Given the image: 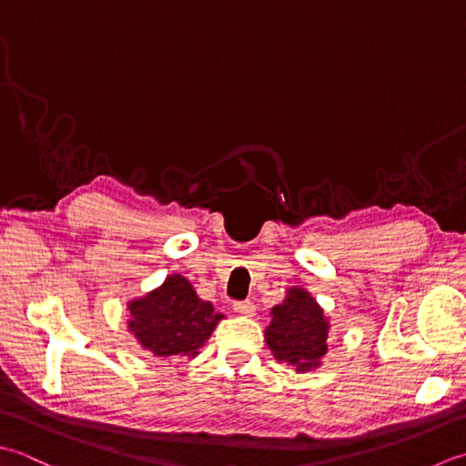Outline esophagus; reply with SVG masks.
Segmentation results:
<instances>
[{
  "label": "esophagus",
  "instance_id": "34e87169",
  "mask_svg": "<svg viewBox=\"0 0 466 466\" xmlns=\"http://www.w3.org/2000/svg\"><path fill=\"white\" fill-rule=\"evenodd\" d=\"M237 316H243V318H251L255 316V306L251 301H237L233 306Z\"/></svg>",
  "mask_w": 466,
  "mask_h": 466
}]
</instances>
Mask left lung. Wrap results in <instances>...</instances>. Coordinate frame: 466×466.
<instances>
[{
	"instance_id": "1",
	"label": "left lung",
	"mask_w": 466,
	"mask_h": 466,
	"mask_svg": "<svg viewBox=\"0 0 466 466\" xmlns=\"http://www.w3.org/2000/svg\"><path fill=\"white\" fill-rule=\"evenodd\" d=\"M269 326L265 328V344L279 364L291 366L306 374L324 364L329 350V319L324 308L308 289L293 286L286 299L269 311Z\"/></svg>"
}]
</instances>
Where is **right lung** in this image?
Listing matches in <instances>:
<instances>
[{
    "mask_svg": "<svg viewBox=\"0 0 466 466\" xmlns=\"http://www.w3.org/2000/svg\"><path fill=\"white\" fill-rule=\"evenodd\" d=\"M127 311L128 334L137 344L168 362L195 358L225 318L180 273H170L158 288L130 299Z\"/></svg>",
    "mask_w": 466,
    "mask_h": 466,
    "instance_id": "obj_1",
    "label": "right lung"
}]
</instances>
